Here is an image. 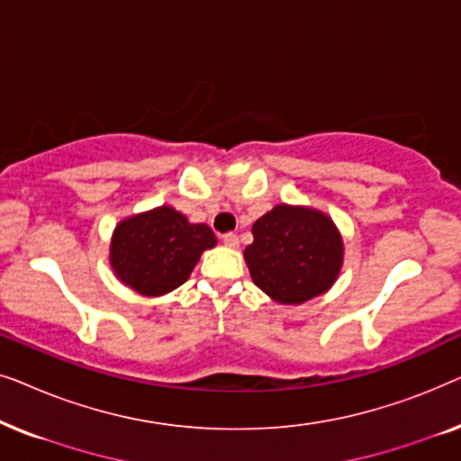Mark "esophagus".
<instances>
[{
	"mask_svg": "<svg viewBox=\"0 0 461 461\" xmlns=\"http://www.w3.org/2000/svg\"><path fill=\"white\" fill-rule=\"evenodd\" d=\"M222 241H224L226 248H230V249H237L239 248V237L232 235V232H229V235H224Z\"/></svg>",
	"mask_w": 461,
	"mask_h": 461,
	"instance_id": "1",
	"label": "esophagus"
}]
</instances>
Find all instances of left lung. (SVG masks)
<instances>
[{
    "mask_svg": "<svg viewBox=\"0 0 461 461\" xmlns=\"http://www.w3.org/2000/svg\"><path fill=\"white\" fill-rule=\"evenodd\" d=\"M243 251L251 281L276 304L298 306L330 292L344 264V239L325 212L279 203L251 226Z\"/></svg>",
    "mask_w": 461,
    "mask_h": 461,
    "instance_id": "obj_1",
    "label": "left lung"
}]
</instances>
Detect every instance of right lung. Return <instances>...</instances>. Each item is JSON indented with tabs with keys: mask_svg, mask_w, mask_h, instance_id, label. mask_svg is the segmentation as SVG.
Listing matches in <instances>:
<instances>
[{
	"mask_svg": "<svg viewBox=\"0 0 461 461\" xmlns=\"http://www.w3.org/2000/svg\"><path fill=\"white\" fill-rule=\"evenodd\" d=\"M218 239L207 224L188 222L172 205L131 213L115 226L109 245L113 273L125 287L159 298L180 287Z\"/></svg>",
	"mask_w": 461,
	"mask_h": 461,
	"instance_id": "right-lung-1",
	"label": "right lung"
}]
</instances>
